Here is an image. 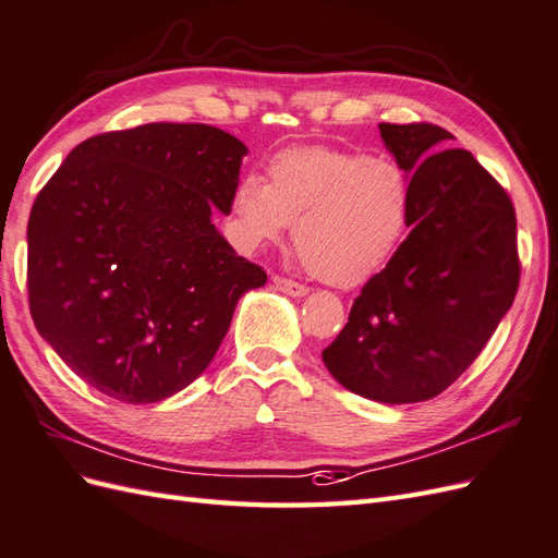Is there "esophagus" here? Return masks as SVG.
Segmentation results:
<instances>
[{"mask_svg":"<svg viewBox=\"0 0 558 558\" xmlns=\"http://www.w3.org/2000/svg\"><path fill=\"white\" fill-rule=\"evenodd\" d=\"M275 281V287L279 289V291H283L287 295H293V298H303V295H307V287L305 283H298V281H293V279H287V277H275L271 279Z\"/></svg>","mask_w":558,"mask_h":558,"instance_id":"obj_1","label":"esophagus"}]
</instances>
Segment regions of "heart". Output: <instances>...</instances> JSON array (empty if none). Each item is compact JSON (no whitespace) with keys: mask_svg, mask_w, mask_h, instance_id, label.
<instances>
[{"mask_svg":"<svg viewBox=\"0 0 558 558\" xmlns=\"http://www.w3.org/2000/svg\"><path fill=\"white\" fill-rule=\"evenodd\" d=\"M414 208L412 180L392 158L293 146L269 162V182L243 174L232 217L243 246L277 241L295 222V248L315 277L357 287L398 253Z\"/></svg>","mask_w":558,"mask_h":558,"instance_id":"1","label":"heart"}]
</instances>
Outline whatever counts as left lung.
Here are the masks:
<instances>
[{
  "mask_svg": "<svg viewBox=\"0 0 558 558\" xmlns=\"http://www.w3.org/2000/svg\"><path fill=\"white\" fill-rule=\"evenodd\" d=\"M378 130L412 180V232L364 283L322 360L366 400L424 402L469 369L513 303L515 213L478 160L445 148L447 130L430 122Z\"/></svg>",
  "mask_w": 558,
  "mask_h": 558,
  "instance_id": "left-lung-1",
  "label": "left lung"
}]
</instances>
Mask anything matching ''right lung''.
Listing matches in <instances>:
<instances>
[{
	"label": "right lung",
	"instance_id": "right-lung-1",
	"mask_svg": "<svg viewBox=\"0 0 558 558\" xmlns=\"http://www.w3.org/2000/svg\"><path fill=\"white\" fill-rule=\"evenodd\" d=\"M236 137L151 122L75 146L28 220L39 336L104 396L148 404L206 372L239 298L265 287L213 225L232 213Z\"/></svg>",
	"mask_w": 558,
	"mask_h": 558
}]
</instances>
